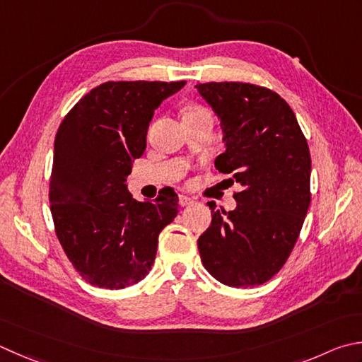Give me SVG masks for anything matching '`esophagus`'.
Listing matches in <instances>:
<instances>
[{"mask_svg":"<svg viewBox=\"0 0 362 362\" xmlns=\"http://www.w3.org/2000/svg\"><path fill=\"white\" fill-rule=\"evenodd\" d=\"M193 202H194L193 197H189V196H187V194H180V196H179V204L182 205V207H187V205L193 204Z\"/></svg>","mask_w":362,"mask_h":362,"instance_id":"obj_1","label":"esophagus"}]
</instances>
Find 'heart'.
Here are the masks:
<instances>
[{"instance_id":"b5f03b06","label":"heart","mask_w":362,"mask_h":362,"mask_svg":"<svg viewBox=\"0 0 362 362\" xmlns=\"http://www.w3.org/2000/svg\"><path fill=\"white\" fill-rule=\"evenodd\" d=\"M193 110H197V108H193Z\"/></svg>"}]
</instances>
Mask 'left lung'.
Segmentation results:
<instances>
[{"label": "left lung", "mask_w": 362, "mask_h": 362, "mask_svg": "<svg viewBox=\"0 0 362 362\" xmlns=\"http://www.w3.org/2000/svg\"><path fill=\"white\" fill-rule=\"evenodd\" d=\"M221 120L226 152L219 173L242 185L237 209H211L197 240L211 276L230 287L270 281L298 240L310 204V153L295 112L279 94L251 83L194 86Z\"/></svg>", "instance_id": "8db88e82"}]
</instances>
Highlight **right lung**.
Masks as SVG:
<instances>
[{"mask_svg": "<svg viewBox=\"0 0 362 362\" xmlns=\"http://www.w3.org/2000/svg\"><path fill=\"white\" fill-rule=\"evenodd\" d=\"M187 81H106L84 95L54 138L49 210L56 237L89 284L125 288L151 272L158 235L179 197L163 188L139 202L127 189L132 161L146 151L153 111Z\"/></svg>", "mask_w": 362, "mask_h": 362, "instance_id": "add662e5", "label": "right lung"}]
</instances>
